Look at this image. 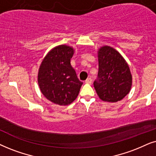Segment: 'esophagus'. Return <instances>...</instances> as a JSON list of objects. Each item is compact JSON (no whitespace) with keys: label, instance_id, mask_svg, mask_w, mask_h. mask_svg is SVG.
Instances as JSON below:
<instances>
[{"label":"esophagus","instance_id":"34e87169","mask_svg":"<svg viewBox=\"0 0 156 156\" xmlns=\"http://www.w3.org/2000/svg\"><path fill=\"white\" fill-rule=\"evenodd\" d=\"M86 83H88V84H91V83H92V79H91L90 78H88V79L86 80Z\"/></svg>","mask_w":156,"mask_h":156}]
</instances>
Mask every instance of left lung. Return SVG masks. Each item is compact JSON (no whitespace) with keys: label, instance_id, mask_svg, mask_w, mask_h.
Returning a JSON list of instances; mask_svg holds the SVG:
<instances>
[{"label":"left lung","instance_id":"8db88e82","mask_svg":"<svg viewBox=\"0 0 156 156\" xmlns=\"http://www.w3.org/2000/svg\"><path fill=\"white\" fill-rule=\"evenodd\" d=\"M98 73L93 83L98 95L103 101L115 103L129 93L132 75L128 64L120 53L108 45L98 51Z\"/></svg>","mask_w":156,"mask_h":156}]
</instances>
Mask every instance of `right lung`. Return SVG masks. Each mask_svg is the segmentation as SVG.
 <instances>
[{
	"instance_id": "obj_1",
	"label": "right lung",
	"mask_w": 156,
	"mask_h": 156,
	"mask_svg": "<svg viewBox=\"0 0 156 156\" xmlns=\"http://www.w3.org/2000/svg\"><path fill=\"white\" fill-rule=\"evenodd\" d=\"M73 48L60 45L51 49L43 59L38 73V83L43 95L52 103L68 105L79 93L83 82L70 64Z\"/></svg>"
}]
</instances>
